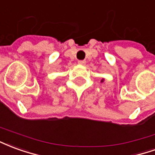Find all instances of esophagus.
<instances>
[{
	"mask_svg": "<svg viewBox=\"0 0 155 155\" xmlns=\"http://www.w3.org/2000/svg\"><path fill=\"white\" fill-rule=\"evenodd\" d=\"M85 63H86V61H78V64H81V65H84V64H85Z\"/></svg>",
	"mask_w": 155,
	"mask_h": 155,
	"instance_id": "esophagus-1",
	"label": "esophagus"
}]
</instances>
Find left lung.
I'll return each instance as SVG.
<instances>
[{"instance_id": "8db88e82", "label": "left lung", "mask_w": 155, "mask_h": 155, "mask_svg": "<svg viewBox=\"0 0 155 155\" xmlns=\"http://www.w3.org/2000/svg\"><path fill=\"white\" fill-rule=\"evenodd\" d=\"M104 79H102V80H101V82H104Z\"/></svg>"}]
</instances>
